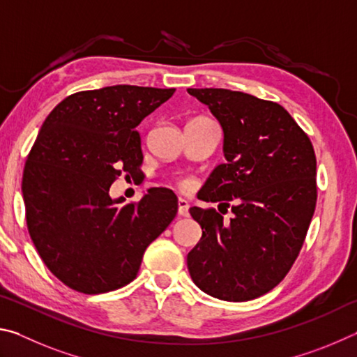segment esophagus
Masks as SVG:
<instances>
[{
	"instance_id": "1",
	"label": "esophagus",
	"mask_w": 357,
	"mask_h": 357,
	"mask_svg": "<svg viewBox=\"0 0 357 357\" xmlns=\"http://www.w3.org/2000/svg\"><path fill=\"white\" fill-rule=\"evenodd\" d=\"M178 214L183 217L189 215V203H187L184 198H179L178 200Z\"/></svg>"
}]
</instances>
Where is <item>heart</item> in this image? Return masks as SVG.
Returning a JSON list of instances; mask_svg holds the SVG:
<instances>
[{
    "mask_svg": "<svg viewBox=\"0 0 357 357\" xmlns=\"http://www.w3.org/2000/svg\"><path fill=\"white\" fill-rule=\"evenodd\" d=\"M192 184H193V181H192L190 178H179V179H178V187H179L181 190L190 189Z\"/></svg>",
    "mask_w": 357,
    "mask_h": 357,
    "instance_id": "1",
    "label": "heart"
}]
</instances>
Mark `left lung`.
<instances>
[{
  "label": "left lung",
  "instance_id": "8db88e82",
  "mask_svg": "<svg viewBox=\"0 0 357 357\" xmlns=\"http://www.w3.org/2000/svg\"><path fill=\"white\" fill-rule=\"evenodd\" d=\"M223 129L227 164L198 198L231 208H190L203 236L187 255L195 285L223 301H250L285 279L317 206V157L309 135L273 100L222 88H189Z\"/></svg>",
  "mask_w": 357,
  "mask_h": 357
}]
</instances>
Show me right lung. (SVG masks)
<instances>
[{"label": "right lung", "mask_w": 357, "mask_h": 357, "mask_svg": "<svg viewBox=\"0 0 357 357\" xmlns=\"http://www.w3.org/2000/svg\"><path fill=\"white\" fill-rule=\"evenodd\" d=\"M174 88L116 84L70 94L42 124L23 170L28 233L50 273L84 294L135 279L143 253L178 213L172 190L149 189L140 202L112 200L121 174L143 164L137 126Z\"/></svg>", "instance_id": "obj_1"}]
</instances>
